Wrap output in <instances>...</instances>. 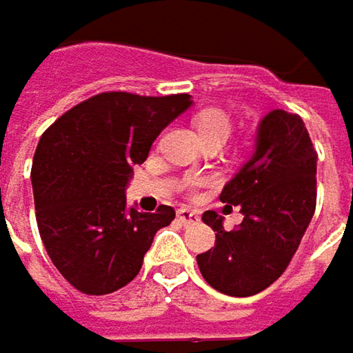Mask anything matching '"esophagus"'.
Here are the masks:
<instances>
[{"label": "esophagus", "instance_id": "1", "mask_svg": "<svg viewBox=\"0 0 353 353\" xmlns=\"http://www.w3.org/2000/svg\"><path fill=\"white\" fill-rule=\"evenodd\" d=\"M179 219H181V223H185V225H189V223H197L199 221V213L197 211H193V209H179Z\"/></svg>", "mask_w": 353, "mask_h": 353}]
</instances>
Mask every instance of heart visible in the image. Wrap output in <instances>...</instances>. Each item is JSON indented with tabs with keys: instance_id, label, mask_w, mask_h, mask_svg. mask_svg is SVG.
Returning <instances> with one entry per match:
<instances>
[{
	"instance_id": "heart-1",
	"label": "heart",
	"mask_w": 353,
	"mask_h": 353,
	"mask_svg": "<svg viewBox=\"0 0 353 353\" xmlns=\"http://www.w3.org/2000/svg\"><path fill=\"white\" fill-rule=\"evenodd\" d=\"M195 128H197L201 140L207 138H221L225 142V138L232 132V119L225 111L221 110H203L195 115Z\"/></svg>"
}]
</instances>
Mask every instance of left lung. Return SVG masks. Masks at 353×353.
Returning <instances> with one entry per match:
<instances>
[{"label": "left lung", "mask_w": 353, "mask_h": 353, "mask_svg": "<svg viewBox=\"0 0 353 353\" xmlns=\"http://www.w3.org/2000/svg\"><path fill=\"white\" fill-rule=\"evenodd\" d=\"M317 152L303 119L285 110L266 113L254 152L225 183L221 201L238 205L243 221L232 232L223 217L205 211L215 245L199 254L203 279L223 294L252 296L270 287L303 240L317 201Z\"/></svg>", "instance_id": "obj_1"}]
</instances>
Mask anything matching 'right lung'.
<instances>
[{"label": "right lung", "mask_w": 353, "mask_h": 353, "mask_svg": "<svg viewBox=\"0 0 353 353\" xmlns=\"http://www.w3.org/2000/svg\"><path fill=\"white\" fill-rule=\"evenodd\" d=\"M193 105L191 95L99 93L61 115L32 162L36 221L59 272L85 294H110L136 279L156 232L174 209L130 207L125 189L160 132Z\"/></svg>", "instance_id": "right-lung-1"}]
</instances>
